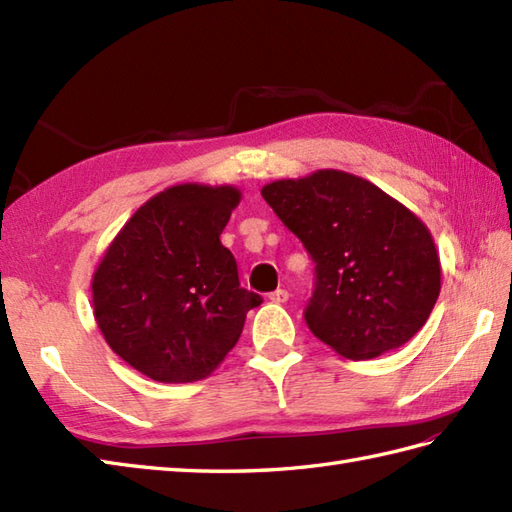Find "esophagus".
Segmentation results:
<instances>
[{
  "label": "esophagus",
  "instance_id": "obj_1",
  "mask_svg": "<svg viewBox=\"0 0 512 512\" xmlns=\"http://www.w3.org/2000/svg\"><path fill=\"white\" fill-rule=\"evenodd\" d=\"M288 290H284V288H279V290H275V292H270V301L273 303H286L288 301Z\"/></svg>",
  "mask_w": 512,
  "mask_h": 512
}]
</instances>
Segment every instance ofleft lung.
<instances>
[{"instance_id":"8db88e82","label":"left lung","mask_w":512,"mask_h":512,"mask_svg":"<svg viewBox=\"0 0 512 512\" xmlns=\"http://www.w3.org/2000/svg\"><path fill=\"white\" fill-rule=\"evenodd\" d=\"M312 257V334L352 361L405 345L436 306L440 257L416 213L376 184L321 169L262 189Z\"/></svg>"}]
</instances>
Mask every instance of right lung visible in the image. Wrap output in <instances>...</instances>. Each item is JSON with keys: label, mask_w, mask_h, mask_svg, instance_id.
I'll list each match as a JSON object with an SVG mask.
<instances>
[{"label": "right lung", "mask_w": 512, "mask_h": 512, "mask_svg": "<svg viewBox=\"0 0 512 512\" xmlns=\"http://www.w3.org/2000/svg\"><path fill=\"white\" fill-rule=\"evenodd\" d=\"M242 191L187 182L149 198L92 277L94 319L127 365L158 383L211 376L262 297L239 288L220 235Z\"/></svg>", "instance_id": "right-lung-1"}]
</instances>
